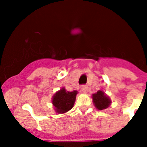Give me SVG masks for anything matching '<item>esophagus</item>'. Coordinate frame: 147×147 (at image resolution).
Returning a JSON list of instances; mask_svg holds the SVG:
<instances>
[{
    "label": "esophagus",
    "instance_id": "1",
    "mask_svg": "<svg viewBox=\"0 0 147 147\" xmlns=\"http://www.w3.org/2000/svg\"><path fill=\"white\" fill-rule=\"evenodd\" d=\"M88 85H83L82 86V92H84V93H86V92H88Z\"/></svg>",
    "mask_w": 147,
    "mask_h": 147
}]
</instances>
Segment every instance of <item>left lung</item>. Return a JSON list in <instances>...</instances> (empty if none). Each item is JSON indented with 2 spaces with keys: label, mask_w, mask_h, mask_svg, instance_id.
Returning a JSON list of instances; mask_svg holds the SVG:
<instances>
[{
  "label": "left lung",
  "mask_w": 147,
  "mask_h": 147,
  "mask_svg": "<svg viewBox=\"0 0 147 147\" xmlns=\"http://www.w3.org/2000/svg\"><path fill=\"white\" fill-rule=\"evenodd\" d=\"M92 98L95 107L98 110L106 109L111 104V100L102 91H98L96 94H93Z\"/></svg>",
  "instance_id": "obj_1"
}]
</instances>
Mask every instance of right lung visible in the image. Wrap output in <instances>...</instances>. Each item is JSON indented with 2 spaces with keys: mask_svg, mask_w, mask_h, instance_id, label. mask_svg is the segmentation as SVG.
Returning a JSON list of instances; mask_svg holds the SVG:
<instances>
[{
  "mask_svg": "<svg viewBox=\"0 0 147 147\" xmlns=\"http://www.w3.org/2000/svg\"><path fill=\"white\" fill-rule=\"evenodd\" d=\"M77 92H67L64 88L56 92L53 98V104L55 111L60 114L65 113L72 108L76 100Z\"/></svg>",
  "mask_w": 147,
  "mask_h": 147,
  "instance_id": "add662e5",
  "label": "right lung"
}]
</instances>
